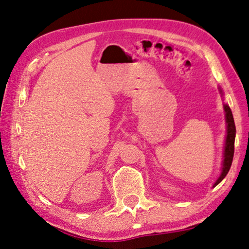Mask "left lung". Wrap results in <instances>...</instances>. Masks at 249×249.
<instances>
[{
    "label": "left lung",
    "mask_w": 249,
    "mask_h": 249,
    "mask_svg": "<svg viewBox=\"0 0 249 249\" xmlns=\"http://www.w3.org/2000/svg\"><path fill=\"white\" fill-rule=\"evenodd\" d=\"M225 109V116H226V123H227V136H226V142H225V150H224V161H223V169L220 178L214 183V187L217 185L221 181L225 178L227 172L230 171V168L231 166V162H233V157H234V142H235V134H236V128H235V123L233 119V114H231V111L229 105H224Z\"/></svg>",
    "instance_id": "obj_1"
}]
</instances>
